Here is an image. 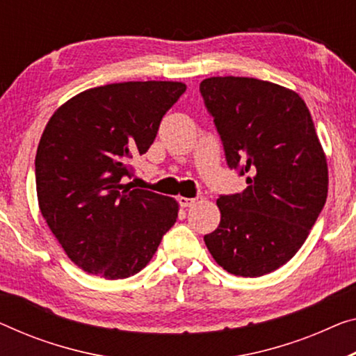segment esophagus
Masks as SVG:
<instances>
[{
  "mask_svg": "<svg viewBox=\"0 0 356 356\" xmlns=\"http://www.w3.org/2000/svg\"><path fill=\"white\" fill-rule=\"evenodd\" d=\"M178 204L186 209V207H193L195 204V199H189V197H178Z\"/></svg>",
  "mask_w": 356,
  "mask_h": 356,
  "instance_id": "1",
  "label": "esophagus"
}]
</instances>
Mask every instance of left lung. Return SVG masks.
I'll return each instance as SVG.
<instances>
[{
    "label": "left lung",
    "mask_w": 356,
    "mask_h": 356,
    "mask_svg": "<svg viewBox=\"0 0 356 356\" xmlns=\"http://www.w3.org/2000/svg\"><path fill=\"white\" fill-rule=\"evenodd\" d=\"M200 95L227 167L248 184L220 195V226L205 245L229 273L266 275L298 253L325 207L327 165L314 121L296 92L269 81L209 78Z\"/></svg>",
    "instance_id": "1"
}]
</instances>
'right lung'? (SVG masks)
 <instances>
[{
  "instance_id": "right-lung-1",
  "label": "right lung",
  "mask_w": 356,
  "mask_h": 356,
  "mask_svg": "<svg viewBox=\"0 0 356 356\" xmlns=\"http://www.w3.org/2000/svg\"><path fill=\"white\" fill-rule=\"evenodd\" d=\"M186 86L172 81L89 89L60 106L35 161L38 202L68 258L108 280L138 273L178 218L170 197L124 184Z\"/></svg>"
}]
</instances>
